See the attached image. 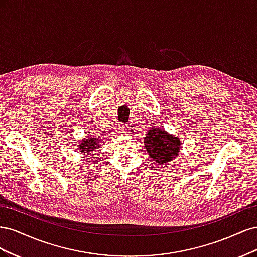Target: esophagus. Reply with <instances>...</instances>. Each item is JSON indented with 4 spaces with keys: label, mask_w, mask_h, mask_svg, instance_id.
<instances>
[{
    "label": "esophagus",
    "mask_w": 257,
    "mask_h": 257,
    "mask_svg": "<svg viewBox=\"0 0 257 257\" xmlns=\"http://www.w3.org/2000/svg\"><path fill=\"white\" fill-rule=\"evenodd\" d=\"M119 128H120V132L122 134H124V135L130 134V127L127 125H125V124H120Z\"/></svg>",
    "instance_id": "1"
}]
</instances>
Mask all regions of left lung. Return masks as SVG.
Listing matches in <instances>:
<instances>
[{"label":"left lung","mask_w":257,"mask_h":257,"mask_svg":"<svg viewBox=\"0 0 257 257\" xmlns=\"http://www.w3.org/2000/svg\"><path fill=\"white\" fill-rule=\"evenodd\" d=\"M145 147L150 158L159 165L176 159L180 151V139L161 128H150L144 138Z\"/></svg>","instance_id":"8db88e82"}]
</instances>
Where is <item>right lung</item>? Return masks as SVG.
I'll use <instances>...</instances> for the list:
<instances>
[{"mask_svg": "<svg viewBox=\"0 0 257 257\" xmlns=\"http://www.w3.org/2000/svg\"><path fill=\"white\" fill-rule=\"evenodd\" d=\"M98 139L99 138H96L95 136H89L78 145L79 146L78 149L80 150V152L85 153V154L94 151L100 145V144H98Z\"/></svg>", "mask_w": 257, "mask_h": 257, "instance_id": "obj_1", "label": "right lung"}]
</instances>
